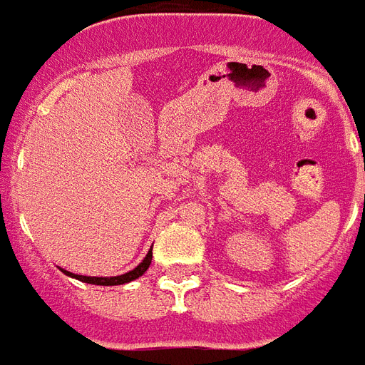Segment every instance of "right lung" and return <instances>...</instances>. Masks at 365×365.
<instances>
[{
	"mask_svg": "<svg viewBox=\"0 0 365 365\" xmlns=\"http://www.w3.org/2000/svg\"><path fill=\"white\" fill-rule=\"evenodd\" d=\"M153 261V250L148 251L147 257L143 259L139 265L135 267L133 271L125 272V274H120V277H83V274H73V272H67V277H73V279L81 280V282H86V284H96V286H118V284H125V282H131V280L139 279L143 272L147 271L148 265Z\"/></svg>",
	"mask_w": 365,
	"mask_h": 365,
	"instance_id": "add662e5",
	"label": "right lung"
}]
</instances>
